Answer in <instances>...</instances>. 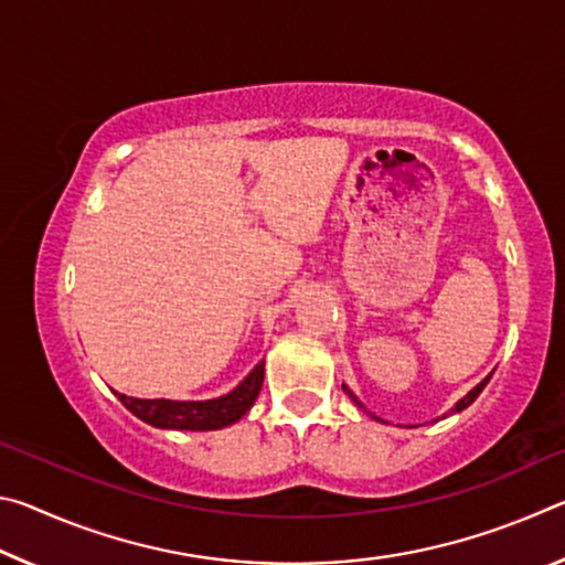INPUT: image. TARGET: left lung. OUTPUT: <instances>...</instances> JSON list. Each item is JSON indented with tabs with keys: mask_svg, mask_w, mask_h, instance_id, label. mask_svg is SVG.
<instances>
[{
	"mask_svg": "<svg viewBox=\"0 0 565 565\" xmlns=\"http://www.w3.org/2000/svg\"><path fill=\"white\" fill-rule=\"evenodd\" d=\"M489 379H491V376H489ZM489 379H483V381H481V384H478V386H476V388L471 391V394H466V396H463L461 401H458V404H456V408H454V411H463V408H468V406H471V404H473V401H476V396H478V394H481V391H483V386H486V384H489ZM343 391H347V394L351 396V401H356V406H359V408H363V404H361V401H359L356 396H353V394H351V391H349L347 386H343Z\"/></svg>",
	"mask_w": 565,
	"mask_h": 565,
	"instance_id": "obj_1",
	"label": "left lung"
}]
</instances>
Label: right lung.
<instances>
[{
  "mask_svg": "<svg viewBox=\"0 0 565 565\" xmlns=\"http://www.w3.org/2000/svg\"><path fill=\"white\" fill-rule=\"evenodd\" d=\"M264 384V361L238 384L232 394L212 401H169V398H131L117 394L134 416L157 428L179 431H214L242 418L254 406Z\"/></svg>",
  "mask_w": 565,
  "mask_h": 565,
  "instance_id": "obj_1",
  "label": "right lung"
}]
</instances>
